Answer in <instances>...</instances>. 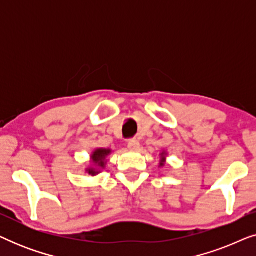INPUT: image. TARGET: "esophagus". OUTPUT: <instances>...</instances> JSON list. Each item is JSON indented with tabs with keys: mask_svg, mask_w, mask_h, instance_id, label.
I'll use <instances>...</instances> for the list:
<instances>
[{
	"mask_svg": "<svg viewBox=\"0 0 256 256\" xmlns=\"http://www.w3.org/2000/svg\"><path fill=\"white\" fill-rule=\"evenodd\" d=\"M128 148L132 149V150H138L140 148V142L135 138L129 140V141H128Z\"/></svg>",
	"mask_w": 256,
	"mask_h": 256,
	"instance_id": "obj_1",
	"label": "esophagus"
}]
</instances>
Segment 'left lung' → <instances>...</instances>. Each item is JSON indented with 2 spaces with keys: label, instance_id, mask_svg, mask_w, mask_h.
<instances>
[{
  "label": "left lung",
  "instance_id": "8db88e82",
  "mask_svg": "<svg viewBox=\"0 0 256 256\" xmlns=\"http://www.w3.org/2000/svg\"><path fill=\"white\" fill-rule=\"evenodd\" d=\"M162 156H163V154H162ZM163 164H164V160H162V162H160V166H162Z\"/></svg>",
  "mask_w": 256,
  "mask_h": 256
}]
</instances>
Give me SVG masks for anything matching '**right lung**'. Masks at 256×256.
<instances>
[{
    "instance_id": "obj_1",
    "label": "right lung",
    "mask_w": 256,
    "mask_h": 256,
    "mask_svg": "<svg viewBox=\"0 0 256 256\" xmlns=\"http://www.w3.org/2000/svg\"><path fill=\"white\" fill-rule=\"evenodd\" d=\"M110 149H96L92 155V163H94V166H96L99 168H104V158H106L107 155H110ZM87 171H88V174H92V176L98 174V170L94 169V168L87 169Z\"/></svg>"
}]
</instances>
